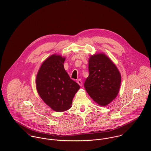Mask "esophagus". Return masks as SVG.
<instances>
[{
  "label": "esophagus",
  "instance_id": "esophagus-1",
  "mask_svg": "<svg viewBox=\"0 0 151 151\" xmlns=\"http://www.w3.org/2000/svg\"><path fill=\"white\" fill-rule=\"evenodd\" d=\"M77 83L80 86H82L83 85V82H82V80L81 79H78L77 80Z\"/></svg>",
  "mask_w": 151,
  "mask_h": 151
}]
</instances>
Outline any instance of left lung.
Masks as SVG:
<instances>
[{"instance_id":"8db88e82","label":"left lung","mask_w":151,"mask_h":151,"mask_svg":"<svg viewBox=\"0 0 151 151\" xmlns=\"http://www.w3.org/2000/svg\"><path fill=\"white\" fill-rule=\"evenodd\" d=\"M89 76L84 83L91 98L101 106H106L117 95L121 75L117 67L103 53L94 55L89 59Z\"/></svg>"}]
</instances>
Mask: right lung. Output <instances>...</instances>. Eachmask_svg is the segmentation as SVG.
Returning a JSON list of instances; mask_svg holds the SVG:
<instances>
[{"instance_id": "obj_1", "label": "right lung", "mask_w": 151, "mask_h": 151, "mask_svg": "<svg viewBox=\"0 0 151 151\" xmlns=\"http://www.w3.org/2000/svg\"><path fill=\"white\" fill-rule=\"evenodd\" d=\"M65 58L53 55L41 65L36 78L37 91L45 104L56 111L71 107L79 85L71 80L64 68Z\"/></svg>"}]
</instances>
